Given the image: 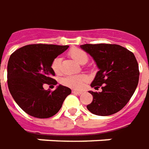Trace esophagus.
<instances>
[{
    "label": "esophagus",
    "mask_w": 149,
    "mask_h": 149,
    "mask_svg": "<svg viewBox=\"0 0 149 149\" xmlns=\"http://www.w3.org/2000/svg\"><path fill=\"white\" fill-rule=\"evenodd\" d=\"M72 93L75 95H81L82 91H72Z\"/></svg>",
    "instance_id": "1"
}]
</instances>
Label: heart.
<instances>
[{
    "instance_id": "b5f03b06",
    "label": "heart",
    "mask_w": 149,
    "mask_h": 149,
    "mask_svg": "<svg viewBox=\"0 0 149 149\" xmlns=\"http://www.w3.org/2000/svg\"><path fill=\"white\" fill-rule=\"evenodd\" d=\"M68 55L76 63L79 64H84L88 60V56L85 51L79 48H72L68 51ZM51 68L55 73H59L61 71V58H55L51 63ZM87 81V77L84 75L79 76H68L62 79V84L68 87L72 88L75 90H81L84 86L85 82Z\"/></svg>"
}]
</instances>
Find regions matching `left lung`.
<instances>
[{
	"instance_id": "8db88e82",
	"label": "left lung",
	"mask_w": 149,
	"mask_h": 149,
	"mask_svg": "<svg viewBox=\"0 0 149 149\" xmlns=\"http://www.w3.org/2000/svg\"><path fill=\"white\" fill-rule=\"evenodd\" d=\"M89 54L99 68L91 86L102 91L93 95L86 106L93 114L109 116L119 112L129 102L138 86L139 65L134 54L119 45L85 44L80 46Z\"/></svg>"
}]
</instances>
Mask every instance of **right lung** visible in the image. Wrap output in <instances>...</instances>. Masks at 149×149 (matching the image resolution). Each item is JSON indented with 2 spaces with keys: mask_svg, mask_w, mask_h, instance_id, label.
I'll return each mask as SVG.
<instances>
[{
  "mask_svg": "<svg viewBox=\"0 0 149 149\" xmlns=\"http://www.w3.org/2000/svg\"><path fill=\"white\" fill-rule=\"evenodd\" d=\"M68 45L36 44L15 50L7 65L9 91L16 104L28 115L37 118L53 117L70 95V88L59 85L54 91H45L44 85H57L51 63Z\"/></svg>",
  "mask_w": 149,
  "mask_h": 149,
  "instance_id": "add662e5",
  "label": "right lung"
}]
</instances>
